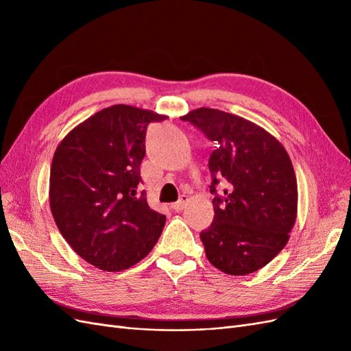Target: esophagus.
Wrapping results in <instances>:
<instances>
[{"mask_svg":"<svg viewBox=\"0 0 351 351\" xmlns=\"http://www.w3.org/2000/svg\"><path fill=\"white\" fill-rule=\"evenodd\" d=\"M186 204H187V196L186 195H182V197H180L176 204H173L171 205V208L176 210V212H180V210H183V208L186 206Z\"/></svg>","mask_w":351,"mask_h":351,"instance_id":"obj_1","label":"esophagus"}]
</instances>
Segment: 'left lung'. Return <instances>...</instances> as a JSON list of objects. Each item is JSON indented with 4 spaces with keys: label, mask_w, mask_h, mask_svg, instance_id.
I'll list each match as a JSON object with an SVG mask.
<instances>
[{
    "label": "left lung",
    "mask_w": 351,
    "mask_h": 351,
    "mask_svg": "<svg viewBox=\"0 0 351 351\" xmlns=\"http://www.w3.org/2000/svg\"><path fill=\"white\" fill-rule=\"evenodd\" d=\"M215 142L209 158L214 221L200 232L208 261L230 275L263 268L284 249L297 217V180L284 146L258 124L214 108L183 115ZM228 183L221 197L219 180Z\"/></svg>",
    "instance_id": "obj_1"
}]
</instances>
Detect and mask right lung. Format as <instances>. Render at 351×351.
<instances>
[{
  "label": "right lung",
  "mask_w": 351,
  "mask_h": 351,
  "mask_svg": "<svg viewBox=\"0 0 351 351\" xmlns=\"http://www.w3.org/2000/svg\"><path fill=\"white\" fill-rule=\"evenodd\" d=\"M167 115L112 105L84 120L60 142L51 164L49 206L71 249L107 272L142 261L156 244L165 215L137 196L145 136Z\"/></svg>",
  "instance_id": "obj_1"
}]
</instances>
